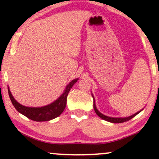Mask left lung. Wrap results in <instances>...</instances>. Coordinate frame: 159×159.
<instances>
[{"mask_svg":"<svg viewBox=\"0 0 159 159\" xmlns=\"http://www.w3.org/2000/svg\"><path fill=\"white\" fill-rule=\"evenodd\" d=\"M93 107H94V110H95V112L96 113V114L98 115L99 117H101L102 119L106 120V121H108V122H111V123H124V122H126V121H129V120L132 119L134 116H135L137 114H138L141 111H140L139 112L136 113V114L132 115V116H128V117H125V118H114V117H110V116H105V115H104L102 114H101V113L99 112L97 110V108H96V105H95V101H93Z\"/></svg>","mask_w":159,"mask_h":159,"instance_id":"8db88e82","label":"left lung"}]
</instances>
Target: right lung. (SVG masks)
<instances>
[{
	"instance_id": "add662e5",
	"label": "right lung",
	"mask_w": 159,
	"mask_h": 159,
	"mask_svg": "<svg viewBox=\"0 0 159 159\" xmlns=\"http://www.w3.org/2000/svg\"><path fill=\"white\" fill-rule=\"evenodd\" d=\"M77 79L72 80L70 83L67 85L66 87V90L64 93L61 95V97L58 99H57L55 102L50 104V105H46V106L41 107H25L21 105L18 102H16L15 98L11 94V92L8 87V93L10 96V100L12 102V105L15 107V108L21 113V114L25 115L29 119L34 120L36 122H43V121H48L54 118L57 117L62 114L63 111H64L66 105V100L67 96L72 88V86L76 83L78 81Z\"/></svg>"
}]
</instances>
